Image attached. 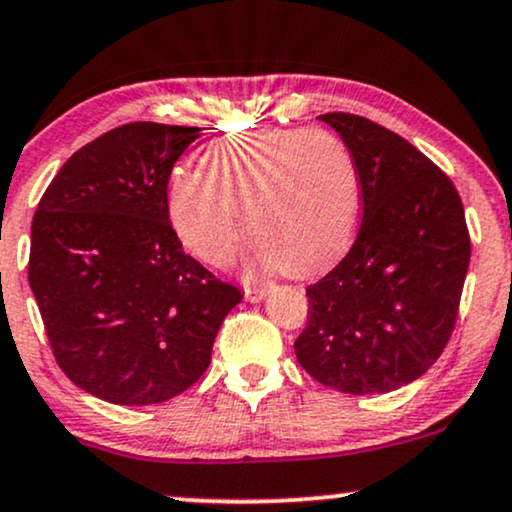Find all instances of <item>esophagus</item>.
Masks as SVG:
<instances>
[{
	"label": "esophagus",
	"instance_id": "obj_1",
	"mask_svg": "<svg viewBox=\"0 0 512 512\" xmlns=\"http://www.w3.org/2000/svg\"><path fill=\"white\" fill-rule=\"evenodd\" d=\"M244 296L246 301H251V304H256V301H261L263 296H266V285H244Z\"/></svg>",
	"mask_w": 512,
	"mask_h": 512
}]
</instances>
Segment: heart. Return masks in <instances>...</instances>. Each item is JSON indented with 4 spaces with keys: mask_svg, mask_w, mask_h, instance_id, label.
<instances>
[{
    "mask_svg": "<svg viewBox=\"0 0 512 512\" xmlns=\"http://www.w3.org/2000/svg\"><path fill=\"white\" fill-rule=\"evenodd\" d=\"M361 211V170L349 147L311 128L227 135L204 151V170H175L168 185L175 235L218 268L235 261L246 219L256 261L315 273L349 249Z\"/></svg>",
    "mask_w": 512,
    "mask_h": 512,
    "instance_id": "b5f03b06",
    "label": "heart"
}]
</instances>
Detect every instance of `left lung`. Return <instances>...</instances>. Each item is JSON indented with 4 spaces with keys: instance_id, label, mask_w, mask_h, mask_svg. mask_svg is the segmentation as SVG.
I'll list each match as a JSON object with an SVG mask.
<instances>
[{
    "instance_id": "obj_1",
    "label": "left lung",
    "mask_w": 512,
    "mask_h": 512,
    "mask_svg": "<svg viewBox=\"0 0 512 512\" xmlns=\"http://www.w3.org/2000/svg\"><path fill=\"white\" fill-rule=\"evenodd\" d=\"M363 182L356 242L306 289L294 351L313 380L344 394H387L432 368L449 344L470 266L458 189L422 151L353 113H325Z\"/></svg>"
}]
</instances>
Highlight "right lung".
I'll list each match as a JSON object with an SVG mask.
<instances>
[{"instance_id": "obj_1", "label": "right lung", "mask_w": 512, "mask_h": 512, "mask_svg": "<svg viewBox=\"0 0 512 512\" xmlns=\"http://www.w3.org/2000/svg\"><path fill=\"white\" fill-rule=\"evenodd\" d=\"M197 137L142 121L104 132L63 163L35 211L30 289L59 368L97 399L182 394L242 301L182 251L168 218L170 173Z\"/></svg>"}]
</instances>
